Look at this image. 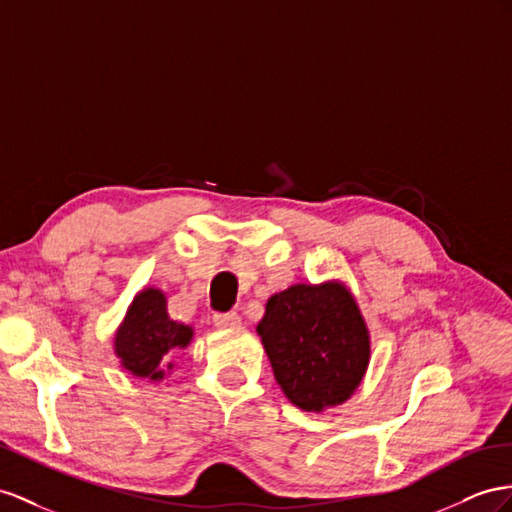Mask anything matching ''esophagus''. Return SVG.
Here are the masks:
<instances>
[{
	"label": "esophagus",
	"mask_w": 512,
	"mask_h": 512,
	"mask_svg": "<svg viewBox=\"0 0 512 512\" xmlns=\"http://www.w3.org/2000/svg\"><path fill=\"white\" fill-rule=\"evenodd\" d=\"M214 324L218 329H235L240 324V316L235 311H225V313H214Z\"/></svg>",
	"instance_id": "34e87169"
}]
</instances>
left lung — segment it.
I'll return each mask as SVG.
<instances>
[{
    "instance_id": "1",
    "label": "left lung",
    "mask_w": 512,
    "mask_h": 512,
    "mask_svg": "<svg viewBox=\"0 0 512 512\" xmlns=\"http://www.w3.org/2000/svg\"><path fill=\"white\" fill-rule=\"evenodd\" d=\"M257 333L283 393L303 411L342 404L370 359L368 329L346 287L292 285L274 294Z\"/></svg>"
}]
</instances>
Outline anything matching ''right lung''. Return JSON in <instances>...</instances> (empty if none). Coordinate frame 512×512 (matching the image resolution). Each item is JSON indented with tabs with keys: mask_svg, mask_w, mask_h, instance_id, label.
I'll list each match as a JSON object with an SVG mask.
<instances>
[{
	"mask_svg": "<svg viewBox=\"0 0 512 512\" xmlns=\"http://www.w3.org/2000/svg\"><path fill=\"white\" fill-rule=\"evenodd\" d=\"M192 329L168 318L166 298L160 290H144L131 303L127 318L116 335V355L125 370L136 376L162 378L170 350L186 348Z\"/></svg>",
	"mask_w": 512,
	"mask_h": 512,
	"instance_id": "add662e5",
	"label": "right lung"
}]
</instances>
